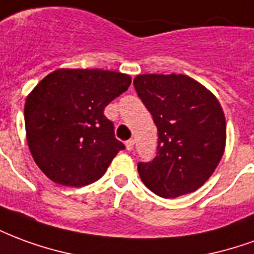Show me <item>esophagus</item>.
<instances>
[{"label":"esophagus","mask_w":254,"mask_h":254,"mask_svg":"<svg viewBox=\"0 0 254 254\" xmlns=\"http://www.w3.org/2000/svg\"><path fill=\"white\" fill-rule=\"evenodd\" d=\"M125 145H127V151H132L133 147H134V140H132V138H130V140H127V143H125Z\"/></svg>","instance_id":"1"}]
</instances>
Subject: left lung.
Instances as JSON below:
<instances>
[{"label":"left lung","instance_id":"1","mask_svg":"<svg viewBox=\"0 0 254 254\" xmlns=\"http://www.w3.org/2000/svg\"><path fill=\"white\" fill-rule=\"evenodd\" d=\"M138 98L158 127V152L138 174L155 194L174 198L197 190L219 165L226 118L216 96L185 74H138Z\"/></svg>","mask_w":254,"mask_h":254}]
</instances>
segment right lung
I'll list each match as a JSON object with an SVG mask.
<instances>
[{"instance_id": "add662e5", "label": "right lung", "mask_w": 254, "mask_h": 254, "mask_svg": "<svg viewBox=\"0 0 254 254\" xmlns=\"http://www.w3.org/2000/svg\"><path fill=\"white\" fill-rule=\"evenodd\" d=\"M132 83L102 69H58L27 96V143L38 167L64 187H85L103 176L125 145L103 114Z\"/></svg>"}]
</instances>
